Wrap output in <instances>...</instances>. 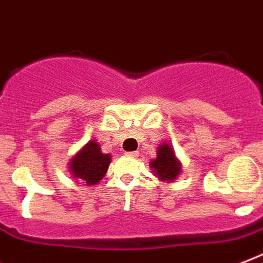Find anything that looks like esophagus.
Here are the masks:
<instances>
[{"mask_svg":"<svg viewBox=\"0 0 263 263\" xmlns=\"http://www.w3.org/2000/svg\"><path fill=\"white\" fill-rule=\"evenodd\" d=\"M126 155H127V156H130V158H137L138 152L137 151H134V152H126Z\"/></svg>","mask_w":263,"mask_h":263,"instance_id":"esophagus-1","label":"esophagus"}]
</instances>
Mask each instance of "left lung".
<instances>
[{
    "label": "left lung",
    "instance_id": "left-lung-1",
    "mask_svg": "<svg viewBox=\"0 0 263 263\" xmlns=\"http://www.w3.org/2000/svg\"><path fill=\"white\" fill-rule=\"evenodd\" d=\"M149 166L155 176H158L160 181H167V182H173L181 173L180 160L177 159L174 149L167 142H163L158 148L156 159H152Z\"/></svg>",
    "mask_w": 263,
    "mask_h": 263
}]
</instances>
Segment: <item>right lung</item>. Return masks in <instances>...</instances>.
Returning a JSON list of instances; mask_svg holds the SVG:
<instances>
[{"label":"right lung","mask_w":263,"mask_h":263,"mask_svg":"<svg viewBox=\"0 0 263 263\" xmlns=\"http://www.w3.org/2000/svg\"><path fill=\"white\" fill-rule=\"evenodd\" d=\"M111 163V155L103 154L96 140H90L70 160V172L82 184L95 185L103 180Z\"/></svg>","instance_id":"add662e5"}]
</instances>
